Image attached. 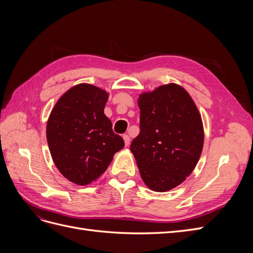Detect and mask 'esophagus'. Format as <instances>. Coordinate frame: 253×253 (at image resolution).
I'll use <instances>...</instances> for the list:
<instances>
[{
    "instance_id": "34e87169",
    "label": "esophagus",
    "mask_w": 253,
    "mask_h": 253,
    "mask_svg": "<svg viewBox=\"0 0 253 253\" xmlns=\"http://www.w3.org/2000/svg\"><path fill=\"white\" fill-rule=\"evenodd\" d=\"M124 140H125L126 147H127V145L129 144V141H131V139H129V136H128L127 134H125V135H124Z\"/></svg>"
}]
</instances>
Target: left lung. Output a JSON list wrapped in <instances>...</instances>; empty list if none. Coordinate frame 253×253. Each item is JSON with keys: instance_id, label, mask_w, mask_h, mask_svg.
<instances>
[{"instance_id": "left-lung-1", "label": "left lung", "mask_w": 253, "mask_h": 253, "mask_svg": "<svg viewBox=\"0 0 253 253\" xmlns=\"http://www.w3.org/2000/svg\"><path fill=\"white\" fill-rule=\"evenodd\" d=\"M140 133L131 143L141 178L166 192L192 173L204 145L202 117L188 91L175 83L139 96Z\"/></svg>"}]
</instances>
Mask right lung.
I'll return each mask as SVG.
<instances>
[{
	"label": "right lung",
	"instance_id": "obj_1",
	"mask_svg": "<svg viewBox=\"0 0 253 253\" xmlns=\"http://www.w3.org/2000/svg\"><path fill=\"white\" fill-rule=\"evenodd\" d=\"M109 94L90 84L73 86L52 109L46 126L47 143L60 173L86 186L105 172L116 152L125 147L104 115Z\"/></svg>",
	"mask_w": 253,
	"mask_h": 253
}]
</instances>
